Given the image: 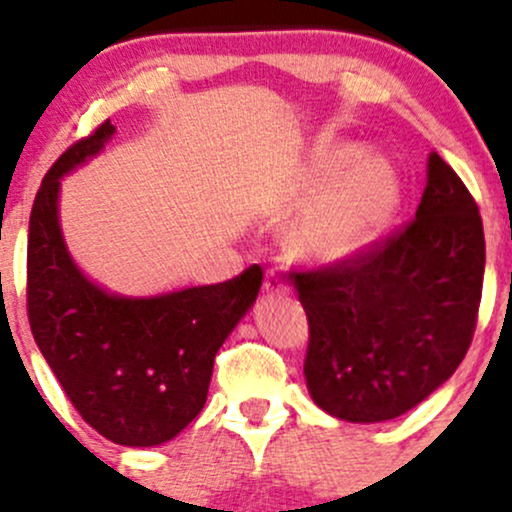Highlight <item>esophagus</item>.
<instances>
[{
  "label": "esophagus",
  "instance_id": "1",
  "mask_svg": "<svg viewBox=\"0 0 512 512\" xmlns=\"http://www.w3.org/2000/svg\"><path fill=\"white\" fill-rule=\"evenodd\" d=\"M265 291L269 296H286L289 294V284H286V279L282 277L279 272H274V269H269L265 274Z\"/></svg>",
  "mask_w": 512,
  "mask_h": 512
}]
</instances>
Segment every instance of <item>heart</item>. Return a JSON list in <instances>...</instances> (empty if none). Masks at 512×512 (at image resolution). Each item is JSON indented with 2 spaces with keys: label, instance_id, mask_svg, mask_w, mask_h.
<instances>
[{
  "label": "heart",
  "instance_id": "b5f03b06",
  "mask_svg": "<svg viewBox=\"0 0 512 512\" xmlns=\"http://www.w3.org/2000/svg\"><path fill=\"white\" fill-rule=\"evenodd\" d=\"M355 155L357 148L345 145L320 157L311 192H320ZM398 199L401 184L391 162L376 155L359 157L291 230V250L313 262L347 260L384 230L398 209Z\"/></svg>",
  "mask_w": 512,
  "mask_h": 512
}]
</instances>
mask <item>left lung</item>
<instances>
[{"label":"left lung","mask_w":512,"mask_h":512,"mask_svg":"<svg viewBox=\"0 0 512 512\" xmlns=\"http://www.w3.org/2000/svg\"><path fill=\"white\" fill-rule=\"evenodd\" d=\"M484 267L479 206L430 153L411 223L350 260L289 274L308 316L303 374L316 406L384 423L440 389L474 338Z\"/></svg>","instance_id":"1"}]
</instances>
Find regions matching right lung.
<instances>
[{
    "instance_id": "right-lung-1",
    "label": "right lung",
    "mask_w": 512,
    "mask_h": 512,
    "mask_svg": "<svg viewBox=\"0 0 512 512\" xmlns=\"http://www.w3.org/2000/svg\"><path fill=\"white\" fill-rule=\"evenodd\" d=\"M114 131L104 121L43 177L28 221L26 308L38 350L84 423L116 445L155 447L201 413L218 347L255 303L262 269L140 299L84 277L60 230V179Z\"/></svg>"
}]
</instances>
